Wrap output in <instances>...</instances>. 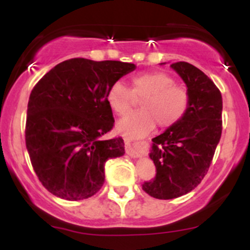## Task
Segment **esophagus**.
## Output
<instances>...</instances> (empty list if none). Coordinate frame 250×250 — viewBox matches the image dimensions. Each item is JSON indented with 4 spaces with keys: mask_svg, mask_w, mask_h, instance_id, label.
I'll use <instances>...</instances> for the list:
<instances>
[{
    "mask_svg": "<svg viewBox=\"0 0 250 250\" xmlns=\"http://www.w3.org/2000/svg\"><path fill=\"white\" fill-rule=\"evenodd\" d=\"M125 150L127 153L131 154L134 151V142L130 139H125Z\"/></svg>",
    "mask_w": 250,
    "mask_h": 250,
    "instance_id": "obj_1",
    "label": "esophagus"
}]
</instances>
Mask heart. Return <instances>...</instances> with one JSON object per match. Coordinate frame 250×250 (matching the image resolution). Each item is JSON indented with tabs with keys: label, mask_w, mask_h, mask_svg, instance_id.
Instances as JSON below:
<instances>
[{
	"label": "heart",
	"mask_w": 250,
	"mask_h": 250,
	"mask_svg": "<svg viewBox=\"0 0 250 250\" xmlns=\"http://www.w3.org/2000/svg\"><path fill=\"white\" fill-rule=\"evenodd\" d=\"M173 77L163 71H146L131 79V90L115 82L107 93L109 108L119 116L130 110L136 99L141 110L129 114L116 125L117 133L122 136L137 139L146 136L159 125L173 127L182 120L189 108V94L183 87L174 84Z\"/></svg>",
	"instance_id": "obj_1"
}]
</instances>
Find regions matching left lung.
Segmentation results:
<instances>
[{"mask_svg":"<svg viewBox=\"0 0 250 250\" xmlns=\"http://www.w3.org/2000/svg\"><path fill=\"white\" fill-rule=\"evenodd\" d=\"M170 68L187 85L189 108L180 122L151 140L149 157L156 175L142 189L160 200L176 199L200 185L222 133V96L214 82L190 63L176 62Z\"/></svg>","mask_w":250,"mask_h":250,"instance_id":"1","label":"left lung"}]
</instances>
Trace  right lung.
<instances>
[{
	"label": "right lung",
	"mask_w": 250,
	"mask_h": 250,
	"mask_svg": "<svg viewBox=\"0 0 250 250\" xmlns=\"http://www.w3.org/2000/svg\"><path fill=\"white\" fill-rule=\"evenodd\" d=\"M135 69L134 63L76 57L55 65L31 90L25 145L51 194L79 201L101 189L104 163L125 154L122 137L100 140L114 125L108 89Z\"/></svg>",
	"instance_id": "obj_1"
}]
</instances>
